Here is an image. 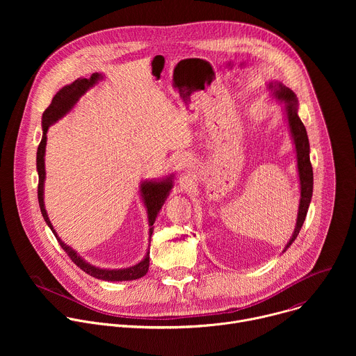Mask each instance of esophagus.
<instances>
[{"label": "esophagus", "mask_w": 356, "mask_h": 356, "mask_svg": "<svg viewBox=\"0 0 356 356\" xmlns=\"http://www.w3.org/2000/svg\"><path fill=\"white\" fill-rule=\"evenodd\" d=\"M191 165H193V163H191L188 159H181L180 163H179V166H180V169H181L183 172H186V170H188L190 168H193Z\"/></svg>", "instance_id": "esophagus-1"}]
</instances>
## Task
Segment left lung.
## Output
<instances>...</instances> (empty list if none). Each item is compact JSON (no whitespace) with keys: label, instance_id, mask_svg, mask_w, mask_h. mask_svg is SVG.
I'll use <instances>...</instances> for the list:
<instances>
[{"label":"left lung","instance_id":"obj_1","mask_svg":"<svg viewBox=\"0 0 356 356\" xmlns=\"http://www.w3.org/2000/svg\"><path fill=\"white\" fill-rule=\"evenodd\" d=\"M269 90L272 91V97L283 104V114L287 122V128L291 136V142L296 150V161H297V173H298V183H300V201H298V213L296 220L294 231L284 246L283 252L294 242L297 238L304 220H306L312 197H313V168L310 162V143L306 127L302 125L298 117V99L296 94L286 87L280 81H270L268 84Z\"/></svg>","mask_w":356,"mask_h":356}]
</instances>
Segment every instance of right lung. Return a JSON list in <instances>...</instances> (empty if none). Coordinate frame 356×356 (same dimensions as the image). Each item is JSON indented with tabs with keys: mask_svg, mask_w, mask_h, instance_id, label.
<instances>
[{
	"mask_svg": "<svg viewBox=\"0 0 356 356\" xmlns=\"http://www.w3.org/2000/svg\"><path fill=\"white\" fill-rule=\"evenodd\" d=\"M101 80H104L103 73H92L88 79L80 77L74 80L73 83L62 87L56 95L54 97L52 103L44 110L42 115V140L38 146L36 152V170L39 176V186H38V200H39V207L40 213L43 216V220L46 221L47 227L52 229L55 234L58 242L60 246L66 250L70 259L87 275L106 280V282H124V280H136L147 273L149 269V249L146 250V255L140 262H138L134 266L129 268H121V269H107V268H98L91 264H88L86 259H83L77 250H74L72 246L65 243L62 238L55 231L52 222L49 220L47 211L44 209V179H46V170H44V154H46V140H47V131L54 124H56L59 120H62L65 115H67L79 103V99L95 84H98ZM175 186V175H169L162 179H152V180H142L139 186V195L146 209L147 214V222H149V239L154 232V224L158 218L159 211L162 210L166 198L170 194V190Z\"/></svg>",
	"mask_w": 356,
	"mask_h": 356,
	"instance_id": "right-lung-1",
	"label": "right lung"
}]
</instances>
